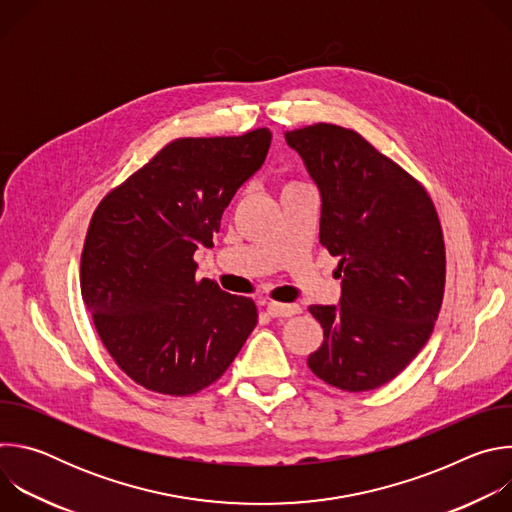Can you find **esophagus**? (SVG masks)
<instances>
[{
	"label": "esophagus",
	"mask_w": 512,
	"mask_h": 512,
	"mask_svg": "<svg viewBox=\"0 0 512 512\" xmlns=\"http://www.w3.org/2000/svg\"><path fill=\"white\" fill-rule=\"evenodd\" d=\"M302 308L298 304H277V302H267V314L271 318H289L300 314Z\"/></svg>",
	"instance_id": "obj_1"
}]
</instances>
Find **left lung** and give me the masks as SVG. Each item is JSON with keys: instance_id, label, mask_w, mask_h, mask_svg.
Segmentation results:
<instances>
[{"instance_id": "1", "label": "left lung", "mask_w": 512, "mask_h": 512, "mask_svg": "<svg viewBox=\"0 0 512 512\" xmlns=\"http://www.w3.org/2000/svg\"><path fill=\"white\" fill-rule=\"evenodd\" d=\"M285 141L320 190V243L340 257V304L310 306L324 342L308 367L342 391L383 387L425 346L440 314V218L425 188L352 129L316 123L285 131Z\"/></svg>"}]
</instances>
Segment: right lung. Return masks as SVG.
I'll return each instance as SVG.
<instances>
[{
	"mask_svg": "<svg viewBox=\"0 0 512 512\" xmlns=\"http://www.w3.org/2000/svg\"><path fill=\"white\" fill-rule=\"evenodd\" d=\"M267 127L180 137L93 212L81 294L117 367L148 391L186 397L221 377L257 324L251 298L196 279L237 190L263 166Z\"/></svg>",
	"mask_w": 512,
	"mask_h": 512,
	"instance_id": "obj_1",
	"label": "right lung"
}]
</instances>
